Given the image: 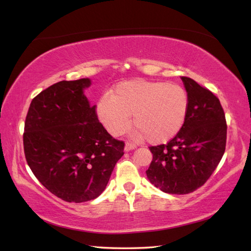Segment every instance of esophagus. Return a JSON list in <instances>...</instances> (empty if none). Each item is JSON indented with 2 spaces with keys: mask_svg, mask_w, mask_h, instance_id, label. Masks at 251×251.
<instances>
[{
  "mask_svg": "<svg viewBox=\"0 0 251 251\" xmlns=\"http://www.w3.org/2000/svg\"><path fill=\"white\" fill-rule=\"evenodd\" d=\"M137 146L135 145V143L132 142H126L125 145V151H130V150H134V149H136Z\"/></svg>",
  "mask_w": 251,
  "mask_h": 251,
  "instance_id": "esophagus-1",
  "label": "esophagus"
}]
</instances>
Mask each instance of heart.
<instances>
[{
  "label": "heart",
  "mask_w": 251,
  "mask_h": 251,
  "mask_svg": "<svg viewBox=\"0 0 251 251\" xmlns=\"http://www.w3.org/2000/svg\"><path fill=\"white\" fill-rule=\"evenodd\" d=\"M189 95L179 84L136 79L120 83L97 103V114L111 135L120 136L134 115L138 134L153 143L178 134L189 112Z\"/></svg>",
  "instance_id": "1"
}]
</instances>
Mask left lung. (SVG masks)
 Segmentation results:
<instances>
[{
  "label": "left lung",
  "mask_w": 251,
  "mask_h": 251,
  "mask_svg": "<svg viewBox=\"0 0 251 251\" xmlns=\"http://www.w3.org/2000/svg\"><path fill=\"white\" fill-rule=\"evenodd\" d=\"M189 95L184 125L166 145L150 147L147 176L169 194L194 192L210 178L226 151V121L220 100L194 79L181 77Z\"/></svg>",
  "instance_id": "left-lung-1"
}]
</instances>
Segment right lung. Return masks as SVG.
<instances>
[{"label":"right lung","mask_w":251,"mask_h":251,"mask_svg":"<svg viewBox=\"0 0 251 251\" xmlns=\"http://www.w3.org/2000/svg\"><path fill=\"white\" fill-rule=\"evenodd\" d=\"M89 78L61 81L32 99L25 122V156L36 179L69 202L98 197L109 182L125 142L98 121L83 89Z\"/></svg>","instance_id":"1"}]
</instances>
